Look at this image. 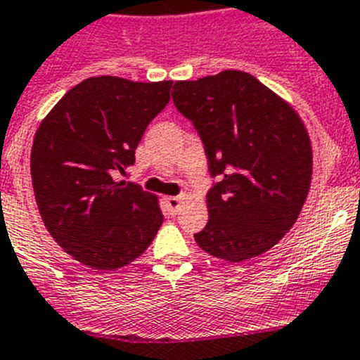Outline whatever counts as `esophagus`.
Here are the masks:
<instances>
[{
  "label": "esophagus",
  "instance_id": "34e87169",
  "mask_svg": "<svg viewBox=\"0 0 360 360\" xmlns=\"http://www.w3.org/2000/svg\"><path fill=\"white\" fill-rule=\"evenodd\" d=\"M184 197L179 195V197H165V208H167V212L170 213V215H176L177 212H179L181 208V202H183Z\"/></svg>",
  "mask_w": 360,
  "mask_h": 360
}]
</instances>
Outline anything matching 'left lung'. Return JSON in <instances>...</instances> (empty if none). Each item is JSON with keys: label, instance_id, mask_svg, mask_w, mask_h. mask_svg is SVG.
<instances>
[{"label": "left lung", "instance_id": "obj_1", "mask_svg": "<svg viewBox=\"0 0 360 360\" xmlns=\"http://www.w3.org/2000/svg\"><path fill=\"white\" fill-rule=\"evenodd\" d=\"M177 111L202 140L212 177L202 251L244 262L276 245L294 226L312 179V145L300 115L245 71L179 80Z\"/></svg>", "mask_w": 360, "mask_h": 360}]
</instances>
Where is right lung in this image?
I'll list each match as a JSON object with an SVG mask.
<instances>
[{"mask_svg": "<svg viewBox=\"0 0 360 360\" xmlns=\"http://www.w3.org/2000/svg\"><path fill=\"white\" fill-rule=\"evenodd\" d=\"M170 87L172 80L91 77L71 87L35 132L30 170L39 213L53 240L87 267L131 264L163 224L158 197L115 174L134 165Z\"/></svg>", "mask_w": 360, "mask_h": 360, "instance_id": "right-lung-1", "label": "right lung"}]
</instances>
